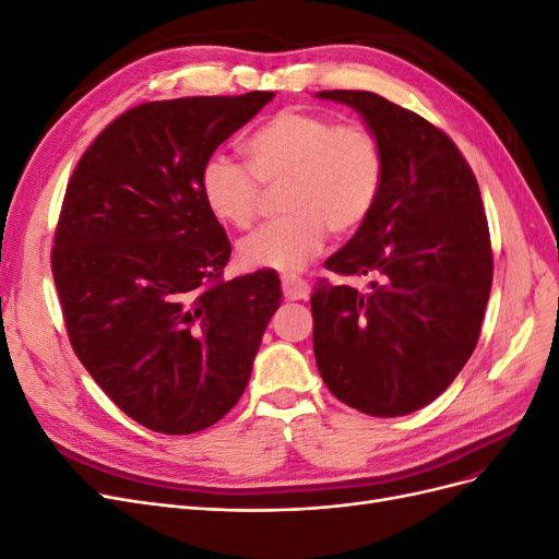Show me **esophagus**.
I'll list each match as a JSON object with an SVG mask.
<instances>
[{
  "mask_svg": "<svg viewBox=\"0 0 559 559\" xmlns=\"http://www.w3.org/2000/svg\"><path fill=\"white\" fill-rule=\"evenodd\" d=\"M282 292L286 300H302L310 296V284L296 275H282Z\"/></svg>",
  "mask_w": 559,
  "mask_h": 559,
  "instance_id": "34e87169",
  "label": "esophagus"
}]
</instances>
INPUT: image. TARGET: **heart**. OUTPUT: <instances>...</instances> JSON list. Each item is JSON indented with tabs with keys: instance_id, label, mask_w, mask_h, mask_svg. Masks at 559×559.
<instances>
[{
	"instance_id": "b5f03b06",
	"label": "heart",
	"mask_w": 559,
	"mask_h": 559,
	"mask_svg": "<svg viewBox=\"0 0 559 559\" xmlns=\"http://www.w3.org/2000/svg\"><path fill=\"white\" fill-rule=\"evenodd\" d=\"M245 154L249 165L210 156L200 167L198 191L218 224L247 228L263 189L284 183L280 210L286 214L238 247L251 270H300L324 247L329 230L349 235L364 226L382 193V144L364 123H335L326 114L289 107L249 134Z\"/></svg>"
}]
</instances>
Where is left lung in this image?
Here are the masks:
<instances>
[{
    "label": "left lung",
    "instance_id": "1",
    "mask_svg": "<svg viewBox=\"0 0 559 559\" xmlns=\"http://www.w3.org/2000/svg\"><path fill=\"white\" fill-rule=\"evenodd\" d=\"M378 134L384 183L373 214L326 259L310 298L321 378L349 408L399 417L441 396L478 345L492 242L476 175L448 134L368 91H321Z\"/></svg>",
    "mask_w": 559,
    "mask_h": 559
}]
</instances>
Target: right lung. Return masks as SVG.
Listing matches in <instances>:
<instances>
[{
  "instance_id": "add662e5",
  "label": "right lung",
  "mask_w": 559,
  "mask_h": 559,
  "mask_svg": "<svg viewBox=\"0 0 559 559\" xmlns=\"http://www.w3.org/2000/svg\"><path fill=\"white\" fill-rule=\"evenodd\" d=\"M275 93L132 107L97 134L67 181L50 270L67 337L93 380L142 427H212L251 376L280 308L273 270L224 280L230 240L198 175Z\"/></svg>"
}]
</instances>
